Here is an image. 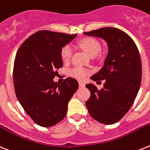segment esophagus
<instances>
[{
    "label": "esophagus",
    "mask_w": 150,
    "mask_h": 150,
    "mask_svg": "<svg viewBox=\"0 0 150 150\" xmlns=\"http://www.w3.org/2000/svg\"><path fill=\"white\" fill-rule=\"evenodd\" d=\"M79 84L80 87H84L86 85L85 83H83V82H79Z\"/></svg>",
    "instance_id": "obj_1"
}]
</instances>
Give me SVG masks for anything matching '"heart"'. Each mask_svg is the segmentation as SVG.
Returning <instances> with one entry per match:
<instances>
[{
  "label": "heart",
  "mask_w": 150,
  "mask_h": 150,
  "mask_svg": "<svg viewBox=\"0 0 150 150\" xmlns=\"http://www.w3.org/2000/svg\"><path fill=\"white\" fill-rule=\"evenodd\" d=\"M78 46L83 50L90 57H95L100 50V44L98 40L93 38H85L78 42ZM72 54L70 46L65 45L60 50V57L64 62H68ZM90 71L83 67H74L69 71L71 76L77 79H84Z\"/></svg>",
  "instance_id": "1"
}]
</instances>
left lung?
<instances>
[{
    "instance_id": "1",
    "label": "left lung",
    "mask_w": 150,
    "mask_h": 150,
    "mask_svg": "<svg viewBox=\"0 0 150 150\" xmlns=\"http://www.w3.org/2000/svg\"><path fill=\"white\" fill-rule=\"evenodd\" d=\"M84 34L101 38L108 43L104 66L91 76L93 81L105 79L98 90L92 83L86 86L90 97L86 102L90 115L104 124H113L128 112L139 93L142 62L137 45L128 34L114 27H103Z\"/></svg>"
}]
</instances>
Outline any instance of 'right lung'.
Instances as JSON below:
<instances>
[{
  "instance_id": "add662e5",
  "label": "right lung",
  "mask_w": 150,
  "mask_h": 150,
  "mask_svg": "<svg viewBox=\"0 0 150 150\" xmlns=\"http://www.w3.org/2000/svg\"><path fill=\"white\" fill-rule=\"evenodd\" d=\"M77 34L40 30L30 36L17 51L13 82L17 99L38 125L52 127L64 118L67 104L79 87L77 80L67 78L53 82L63 67L60 50Z\"/></svg>"
}]
</instances>
